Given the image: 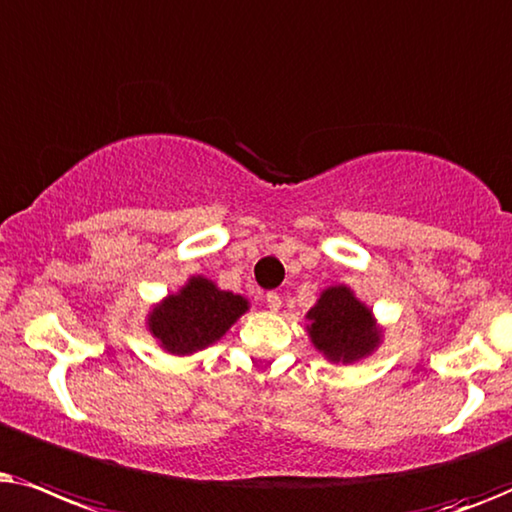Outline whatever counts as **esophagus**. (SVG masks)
<instances>
[{
  "mask_svg": "<svg viewBox=\"0 0 512 512\" xmlns=\"http://www.w3.org/2000/svg\"><path fill=\"white\" fill-rule=\"evenodd\" d=\"M267 306H269L271 311L281 309V295H278V292H269V295H267Z\"/></svg>",
  "mask_w": 512,
  "mask_h": 512,
  "instance_id": "esophagus-1",
  "label": "esophagus"
}]
</instances>
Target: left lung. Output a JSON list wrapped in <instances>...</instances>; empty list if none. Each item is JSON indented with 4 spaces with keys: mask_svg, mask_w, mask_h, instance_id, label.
Instances as JSON below:
<instances>
[{
    "mask_svg": "<svg viewBox=\"0 0 512 512\" xmlns=\"http://www.w3.org/2000/svg\"><path fill=\"white\" fill-rule=\"evenodd\" d=\"M306 335L332 365H353L370 358L384 342V327L349 285H330L306 311Z\"/></svg>",
    "mask_w": 512,
    "mask_h": 512,
    "instance_id": "left-lung-1",
    "label": "left lung"
}]
</instances>
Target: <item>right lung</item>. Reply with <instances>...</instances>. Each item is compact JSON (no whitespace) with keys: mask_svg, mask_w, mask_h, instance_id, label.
Instances as JSON below:
<instances>
[{"mask_svg":"<svg viewBox=\"0 0 512 512\" xmlns=\"http://www.w3.org/2000/svg\"><path fill=\"white\" fill-rule=\"evenodd\" d=\"M250 309L236 292L217 288L206 276H189L147 313V330L170 356H194L227 335L229 327Z\"/></svg>","mask_w":512,"mask_h":512,"instance_id":"add662e5","label":"right lung"}]
</instances>
